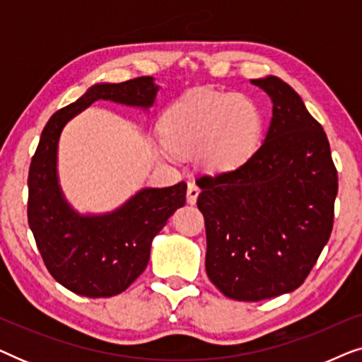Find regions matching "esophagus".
<instances>
[{"label": "esophagus", "mask_w": 362, "mask_h": 362, "mask_svg": "<svg viewBox=\"0 0 362 362\" xmlns=\"http://www.w3.org/2000/svg\"><path fill=\"white\" fill-rule=\"evenodd\" d=\"M197 196H199V186H197L194 181H189L187 182V202H189V204H194Z\"/></svg>", "instance_id": "obj_1"}]
</instances>
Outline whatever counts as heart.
<instances>
[{"label": "heart", "instance_id": "obj_1", "mask_svg": "<svg viewBox=\"0 0 362 362\" xmlns=\"http://www.w3.org/2000/svg\"><path fill=\"white\" fill-rule=\"evenodd\" d=\"M264 113L239 92L199 90L173 103L163 115L161 153H189L209 171H232L254 155Z\"/></svg>", "mask_w": 362, "mask_h": 362}]
</instances>
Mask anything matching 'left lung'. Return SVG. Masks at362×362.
Returning a JSON list of instances; mask_svg holds the SVG:
<instances>
[{"label": "left lung", "instance_id": "1", "mask_svg": "<svg viewBox=\"0 0 362 362\" xmlns=\"http://www.w3.org/2000/svg\"><path fill=\"white\" fill-rule=\"evenodd\" d=\"M252 83L274 103L264 143L235 170L196 180L207 276L239 301L303 284L333 230L338 194L329 141L298 93L274 76Z\"/></svg>", "mask_w": 362, "mask_h": 362}]
</instances>
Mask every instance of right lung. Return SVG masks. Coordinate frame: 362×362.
I'll use <instances>...</instances> for the list:
<instances>
[{
  "mask_svg": "<svg viewBox=\"0 0 362 362\" xmlns=\"http://www.w3.org/2000/svg\"><path fill=\"white\" fill-rule=\"evenodd\" d=\"M156 92L153 77L97 83L54 113L41 133L29 166L28 222L49 274L74 293L105 298L125 291L146 269L153 237L185 206L187 185L145 187L113 212L81 216L59 186V136L71 118L95 100L150 108Z\"/></svg>",
  "mask_w": 362,
  "mask_h": 362,
  "instance_id": "obj_1",
  "label": "right lung"
}]
</instances>
